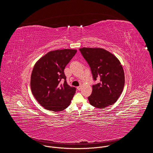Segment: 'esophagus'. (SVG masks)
<instances>
[{"mask_svg": "<svg viewBox=\"0 0 153 153\" xmlns=\"http://www.w3.org/2000/svg\"><path fill=\"white\" fill-rule=\"evenodd\" d=\"M77 89H78V90H80V89H81V85H80V86L77 87Z\"/></svg>", "mask_w": 153, "mask_h": 153, "instance_id": "34e87169", "label": "esophagus"}]
</instances>
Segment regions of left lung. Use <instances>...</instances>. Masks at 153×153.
Returning a JSON list of instances; mask_svg holds the SVG:
<instances>
[{"instance_id":"left-lung-1","label":"left lung","mask_w":153,"mask_h":153,"mask_svg":"<svg viewBox=\"0 0 153 153\" xmlns=\"http://www.w3.org/2000/svg\"><path fill=\"white\" fill-rule=\"evenodd\" d=\"M79 50L91 68L94 79H100L92 86V94L88 97L90 104L98 108L114 104L122 94L125 82L120 61L102 48H82Z\"/></svg>"}]
</instances>
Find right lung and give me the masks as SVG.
I'll return each instance as SVG.
<instances>
[{"label": "right lung", "mask_w": 153, "mask_h": 153, "mask_svg": "<svg viewBox=\"0 0 153 153\" xmlns=\"http://www.w3.org/2000/svg\"><path fill=\"white\" fill-rule=\"evenodd\" d=\"M76 52V49H69L52 51L39 58L34 66L31 89L45 109L57 112L70 105L76 89L67 84L64 71Z\"/></svg>", "instance_id": "obj_1"}]
</instances>
